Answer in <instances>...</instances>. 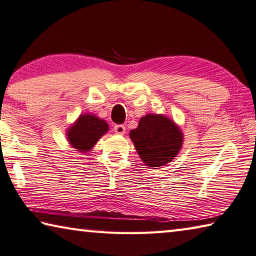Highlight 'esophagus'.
Masks as SVG:
<instances>
[{
  "instance_id": "esophagus-1",
  "label": "esophagus",
  "mask_w": 256,
  "mask_h": 256,
  "mask_svg": "<svg viewBox=\"0 0 256 256\" xmlns=\"http://www.w3.org/2000/svg\"><path fill=\"white\" fill-rule=\"evenodd\" d=\"M114 131L118 133V134H120V136H123V134L125 133V131H126V128H125L124 125L118 124V125H115Z\"/></svg>"
}]
</instances>
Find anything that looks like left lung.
Returning <instances> with one entry per match:
<instances>
[{"instance_id": "1", "label": "left lung", "mask_w": 256, "mask_h": 256, "mask_svg": "<svg viewBox=\"0 0 256 256\" xmlns=\"http://www.w3.org/2000/svg\"><path fill=\"white\" fill-rule=\"evenodd\" d=\"M138 154L146 166H166L183 146L184 134L172 118L162 114H146L138 120L136 128L130 131Z\"/></svg>"}]
</instances>
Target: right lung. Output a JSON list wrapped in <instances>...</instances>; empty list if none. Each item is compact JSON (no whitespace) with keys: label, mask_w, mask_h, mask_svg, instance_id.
I'll use <instances>...</instances> for the list:
<instances>
[{"label":"right lung","mask_w":256,"mask_h":256,"mask_svg":"<svg viewBox=\"0 0 256 256\" xmlns=\"http://www.w3.org/2000/svg\"><path fill=\"white\" fill-rule=\"evenodd\" d=\"M110 130L105 120L94 114H81L72 125L66 128V138L72 148L80 154L92 150L104 134Z\"/></svg>","instance_id":"right-lung-1"}]
</instances>
